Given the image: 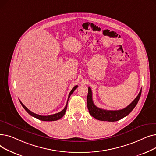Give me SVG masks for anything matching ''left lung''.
<instances>
[{"label": "left lung", "instance_id": "1", "mask_svg": "<svg viewBox=\"0 0 156 156\" xmlns=\"http://www.w3.org/2000/svg\"><path fill=\"white\" fill-rule=\"evenodd\" d=\"M142 93V90H140L137 97L135 100L128 105L126 108L116 111L111 110H105L101 108H99L94 104L92 99V92L91 88L88 87V92L87 95V107L90 115L92 116L94 118L104 121H116L120 120L121 119L125 118L128 116V114L132 111L135 108L136 105L137 104Z\"/></svg>", "mask_w": 156, "mask_h": 156}]
</instances>
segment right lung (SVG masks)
<instances>
[{
	"mask_svg": "<svg viewBox=\"0 0 156 156\" xmlns=\"http://www.w3.org/2000/svg\"><path fill=\"white\" fill-rule=\"evenodd\" d=\"M78 87V85H76L73 88V89L71 90L70 93L69 94V96H68V101H67V103H66V105L65 108H64V109L62 111H61V112H58V113H56V114H52V115H49V116H41V115H39V114H37L34 112H31V111H30L25 105H24L20 101V103L21 104V105L23 107V108L26 110V111L30 114V115H31V116L33 117H35L40 120H42V121H56V120H58L59 119H61L64 115V114L66 112V111L67 109V107H68V101H69V97L71 96V95L73 93V92Z\"/></svg>",
	"mask_w": 156,
	"mask_h": 156,
	"instance_id": "right-lung-1",
	"label": "right lung"
}]
</instances>
